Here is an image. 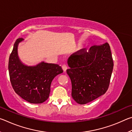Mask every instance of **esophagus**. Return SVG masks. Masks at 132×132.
Listing matches in <instances>:
<instances>
[{
	"mask_svg": "<svg viewBox=\"0 0 132 132\" xmlns=\"http://www.w3.org/2000/svg\"><path fill=\"white\" fill-rule=\"evenodd\" d=\"M62 69H63L64 71H66V70H67V69H68V66H67L66 64H63V65H62Z\"/></svg>",
	"mask_w": 132,
	"mask_h": 132,
	"instance_id": "1",
	"label": "esophagus"
}]
</instances>
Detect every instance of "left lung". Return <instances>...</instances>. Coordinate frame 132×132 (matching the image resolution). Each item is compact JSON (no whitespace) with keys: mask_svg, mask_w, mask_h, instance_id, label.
Returning a JSON list of instances; mask_svg holds the SVG:
<instances>
[{"mask_svg":"<svg viewBox=\"0 0 132 132\" xmlns=\"http://www.w3.org/2000/svg\"><path fill=\"white\" fill-rule=\"evenodd\" d=\"M66 72L71 82V97L86 104L104 94L108 89L113 68L109 45L82 49L68 59Z\"/></svg>","mask_w":132,"mask_h":132,"instance_id":"1","label":"left lung"}]
</instances>
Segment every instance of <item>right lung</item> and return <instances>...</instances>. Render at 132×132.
<instances>
[{
    "instance_id": "right-lung-1",
    "label": "right lung",
    "mask_w": 132,
    "mask_h": 132,
    "mask_svg": "<svg viewBox=\"0 0 132 132\" xmlns=\"http://www.w3.org/2000/svg\"><path fill=\"white\" fill-rule=\"evenodd\" d=\"M23 38L14 44L9 60L10 80L15 93L30 103L41 104L50 96L51 84L55 76L63 73L62 67L41 62L35 66L23 64L17 55V46Z\"/></svg>"
}]
</instances>
